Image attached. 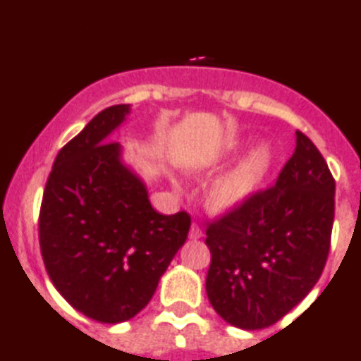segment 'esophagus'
<instances>
[{
    "label": "esophagus",
    "instance_id": "1",
    "mask_svg": "<svg viewBox=\"0 0 361 361\" xmlns=\"http://www.w3.org/2000/svg\"><path fill=\"white\" fill-rule=\"evenodd\" d=\"M202 237V230H200V226L197 225V223H192L190 226V238L192 240H197V238Z\"/></svg>",
    "mask_w": 361,
    "mask_h": 361
}]
</instances>
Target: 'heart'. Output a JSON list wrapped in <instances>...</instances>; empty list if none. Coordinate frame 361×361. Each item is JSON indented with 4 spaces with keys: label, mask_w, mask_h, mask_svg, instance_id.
<instances>
[{
    "label": "heart",
    "mask_w": 361,
    "mask_h": 361,
    "mask_svg": "<svg viewBox=\"0 0 361 361\" xmlns=\"http://www.w3.org/2000/svg\"><path fill=\"white\" fill-rule=\"evenodd\" d=\"M240 143L230 147V154L240 150ZM273 164V152L267 143L250 149L237 164L223 176H219L211 187L207 202L216 212H230L245 206L257 190L263 187Z\"/></svg>",
    "instance_id": "1"
}]
</instances>
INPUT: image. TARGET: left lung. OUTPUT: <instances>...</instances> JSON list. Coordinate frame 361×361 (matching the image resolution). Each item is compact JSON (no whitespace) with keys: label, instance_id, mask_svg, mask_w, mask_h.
Here are the masks:
<instances>
[{"label":"left lung","instance_id":"left-lung-1","mask_svg":"<svg viewBox=\"0 0 361 361\" xmlns=\"http://www.w3.org/2000/svg\"><path fill=\"white\" fill-rule=\"evenodd\" d=\"M334 195L327 162L295 131V150L275 187L207 226L206 292L226 324L267 329L308 295L331 249Z\"/></svg>","mask_w":361,"mask_h":361}]
</instances>
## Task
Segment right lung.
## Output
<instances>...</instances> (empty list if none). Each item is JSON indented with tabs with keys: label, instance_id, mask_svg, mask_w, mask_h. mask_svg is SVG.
Returning a JSON list of instances; mask_svg holds the SVG:
<instances>
[{
	"label": "right lung",
	"instance_id": "obj_1",
	"mask_svg": "<svg viewBox=\"0 0 361 361\" xmlns=\"http://www.w3.org/2000/svg\"><path fill=\"white\" fill-rule=\"evenodd\" d=\"M130 105H112L56 155L39 212V245L55 289L102 324H121L152 299L190 216L152 207L147 185L111 142Z\"/></svg>",
	"mask_w": 361,
	"mask_h": 361
}]
</instances>
